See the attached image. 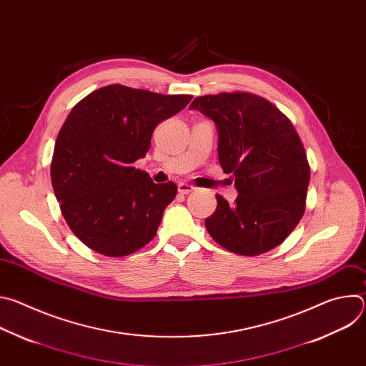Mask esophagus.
<instances>
[{"instance_id":"1","label":"esophagus","mask_w":366,"mask_h":366,"mask_svg":"<svg viewBox=\"0 0 366 366\" xmlns=\"http://www.w3.org/2000/svg\"><path fill=\"white\" fill-rule=\"evenodd\" d=\"M194 189H195L194 185H189V184H185V182H181V184L178 185V192L182 194V195H185V194H188V192H191V191H194Z\"/></svg>"}]
</instances>
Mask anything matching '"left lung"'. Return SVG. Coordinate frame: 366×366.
I'll return each instance as SVG.
<instances>
[{"mask_svg": "<svg viewBox=\"0 0 366 366\" xmlns=\"http://www.w3.org/2000/svg\"><path fill=\"white\" fill-rule=\"evenodd\" d=\"M189 109L216 123L219 162L233 174L239 192L232 205L216 195L207 232L243 256L277 247L300 223L310 182L307 154L292 123L271 101L252 92L197 97Z\"/></svg>", "mask_w": 366, "mask_h": 366, "instance_id": "left-lung-1", "label": "left lung"}]
</instances>
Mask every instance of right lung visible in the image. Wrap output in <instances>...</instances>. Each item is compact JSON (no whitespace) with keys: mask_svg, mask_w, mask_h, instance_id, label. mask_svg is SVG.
<instances>
[{"mask_svg":"<svg viewBox=\"0 0 366 366\" xmlns=\"http://www.w3.org/2000/svg\"><path fill=\"white\" fill-rule=\"evenodd\" d=\"M192 95H165L113 84L92 91L59 130L50 178L64 219L89 249L127 256L158 232L177 185L154 184L134 162L147 153L161 122Z\"/></svg>","mask_w":366,"mask_h":366,"instance_id":"1","label":"right lung"}]
</instances>
